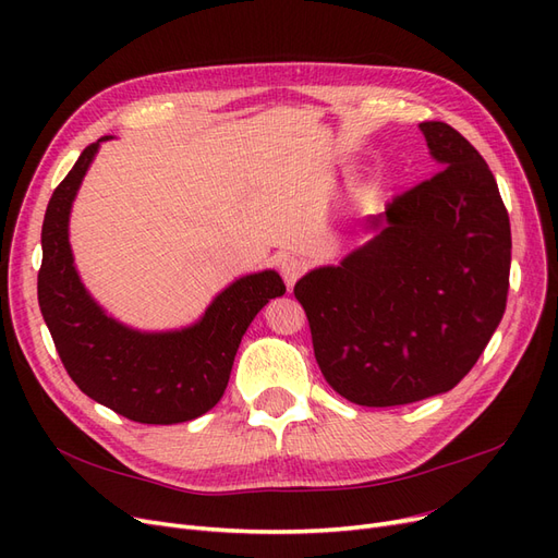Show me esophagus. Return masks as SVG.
Returning <instances> with one entry per match:
<instances>
[{"label":"esophagus","instance_id":"34e87169","mask_svg":"<svg viewBox=\"0 0 558 558\" xmlns=\"http://www.w3.org/2000/svg\"><path fill=\"white\" fill-rule=\"evenodd\" d=\"M277 267H279V275L283 277V281H286V286H291L302 277V272H305V260L302 258H298V256H291V253H286V256H281L279 258V263H277Z\"/></svg>","mask_w":558,"mask_h":558}]
</instances>
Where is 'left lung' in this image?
<instances>
[{"label": "left lung", "mask_w": 558, "mask_h": 558, "mask_svg": "<svg viewBox=\"0 0 558 558\" xmlns=\"http://www.w3.org/2000/svg\"><path fill=\"white\" fill-rule=\"evenodd\" d=\"M418 128L440 170L367 218L373 240L293 289L320 373L363 408L451 391L508 302L510 216L492 170L451 125Z\"/></svg>", "instance_id": "1"}]
</instances>
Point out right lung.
I'll list each match as a JSON object with an SVG mask.
<instances>
[{
	"mask_svg": "<svg viewBox=\"0 0 558 558\" xmlns=\"http://www.w3.org/2000/svg\"><path fill=\"white\" fill-rule=\"evenodd\" d=\"M107 140L83 148L48 202L39 307L64 369L83 393L137 424H181L221 400L242 335L286 286L275 269L246 275L218 293L197 324L170 332H142L107 316L81 283L70 246L72 202Z\"/></svg>",
	"mask_w": 558,
	"mask_h": 558,
	"instance_id": "1",
	"label": "right lung"
}]
</instances>
